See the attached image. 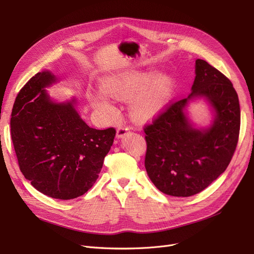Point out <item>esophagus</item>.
Wrapping results in <instances>:
<instances>
[{"mask_svg":"<svg viewBox=\"0 0 254 254\" xmlns=\"http://www.w3.org/2000/svg\"><path fill=\"white\" fill-rule=\"evenodd\" d=\"M128 132H129V128H128L127 127H126V126H121V127H118V129H117L116 137H117L118 139H120V138H122L124 136H126Z\"/></svg>","mask_w":254,"mask_h":254,"instance_id":"1","label":"esophagus"}]
</instances>
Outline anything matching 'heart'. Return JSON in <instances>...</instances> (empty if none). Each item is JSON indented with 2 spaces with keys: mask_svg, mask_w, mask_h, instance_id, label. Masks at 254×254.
Here are the masks:
<instances>
[{
  "mask_svg": "<svg viewBox=\"0 0 254 254\" xmlns=\"http://www.w3.org/2000/svg\"><path fill=\"white\" fill-rule=\"evenodd\" d=\"M174 84V77L170 74L157 76L153 72H125L107 77L102 81V90H89L87 97L105 118L116 111L110 96L116 100L130 101V116L138 121H148L162 111Z\"/></svg>",
  "mask_w": 254,
  "mask_h": 254,
  "instance_id": "1",
  "label": "heart"
}]
</instances>
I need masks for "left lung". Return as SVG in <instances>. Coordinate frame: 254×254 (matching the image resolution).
<instances>
[{
  "instance_id": "1",
  "label": "left lung",
  "mask_w": 254,
  "mask_h": 254,
  "mask_svg": "<svg viewBox=\"0 0 254 254\" xmlns=\"http://www.w3.org/2000/svg\"><path fill=\"white\" fill-rule=\"evenodd\" d=\"M191 93L173 102L144 127L145 170L157 189L173 196H190L226 170L238 144L241 111L231 81L207 62L195 60ZM203 99L213 113L211 125L198 127L186 111Z\"/></svg>"
}]
</instances>
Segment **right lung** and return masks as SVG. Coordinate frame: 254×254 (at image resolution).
<instances>
[{"mask_svg": "<svg viewBox=\"0 0 254 254\" xmlns=\"http://www.w3.org/2000/svg\"><path fill=\"white\" fill-rule=\"evenodd\" d=\"M59 81L49 70L30 78L15 98L10 130L26 179L53 199L71 200L96 182L116 130L90 127L75 108V97L52 99L46 88Z\"/></svg>", "mask_w": 254, "mask_h": 254, "instance_id": "right-lung-1", "label": "right lung"}]
</instances>
